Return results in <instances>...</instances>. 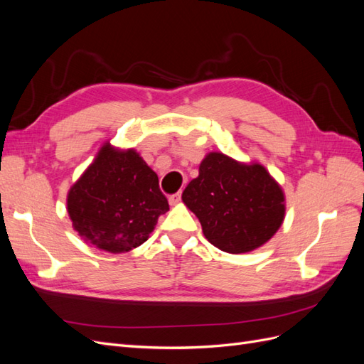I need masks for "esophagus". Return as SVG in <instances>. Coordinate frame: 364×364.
Wrapping results in <instances>:
<instances>
[{"label":"esophagus","instance_id":"obj_1","mask_svg":"<svg viewBox=\"0 0 364 364\" xmlns=\"http://www.w3.org/2000/svg\"><path fill=\"white\" fill-rule=\"evenodd\" d=\"M181 199H182V194L181 193H176V194L168 197V202H170V205H178L181 202Z\"/></svg>","mask_w":364,"mask_h":364}]
</instances>
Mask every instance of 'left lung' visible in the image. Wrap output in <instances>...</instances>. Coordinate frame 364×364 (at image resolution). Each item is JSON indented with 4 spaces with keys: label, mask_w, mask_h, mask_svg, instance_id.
I'll return each instance as SVG.
<instances>
[{
    "label": "left lung",
    "mask_w": 364,
    "mask_h": 364,
    "mask_svg": "<svg viewBox=\"0 0 364 364\" xmlns=\"http://www.w3.org/2000/svg\"><path fill=\"white\" fill-rule=\"evenodd\" d=\"M182 200L209 243L228 253L252 252L278 232L285 217L282 186L257 161L209 151Z\"/></svg>",
    "instance_id": "left-lung-1"
}]
</instances>
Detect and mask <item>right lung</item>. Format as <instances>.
<instances>
[{"mask_svg":"<svg viewBox=\"0 0 364 364\" xmlns=\"http://www.w3.org/2000/svg\"><path fill=\"white\" fill-rule=\"evenodd\" d=\"M168 202L158 174L135 149L106 141L67 196L73 228L86 243L124 253L149 240Z\"/></svg>","mask_w":364,"mask_h":364,"instance_id":"add662e5","label":"right lung"}]
</instances>
